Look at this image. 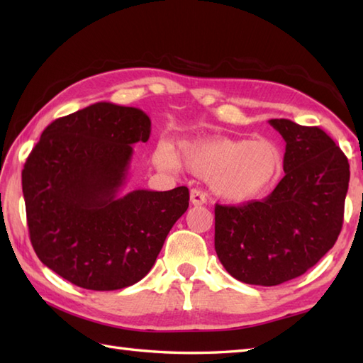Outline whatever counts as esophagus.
I'll return each instance as SVG.
<instances>
[{
  "mask_svg": "<svg viewBox=\"0 0 363 363\" xmlns=\"http://www.w3.org/2000/svg\"><path fill=\"white\" fill-rule=\"evenodd\" d=\"M207 201V196L206 194H203L201 190L198 189H191L190 190V203L194 206H201V204H206Z\"/></svg>",
  "mask_w": 363,
  "mask_h": 363,
  "instance_id": "obj_1",
  "label": "esophagus"
}]
</instances>
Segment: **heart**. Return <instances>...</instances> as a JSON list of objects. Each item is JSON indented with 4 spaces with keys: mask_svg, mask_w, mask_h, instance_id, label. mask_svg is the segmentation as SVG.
I'll return each instance as SVG.
<instances>
[{
    "mask_svg": "<svg viewBox=\"0 0 363 363\" xmlns=\"http://www.w3.org/2000/svg\"><path fill=\"white\" fill-rule=\"evenodd\" d=\"M154 165L167 172L179 167L172 145L157 143L152 152ZM181 164L190 173L207 177L215 196L230 204H245L264 196L279 181L284 169L277 146L259 138L213 137L181 143Z\"/></svg>",
    "mask_w": 363,
    "mask_h": 363,
    "instance_id": "heart-1",
    "label": "heart"
}]
</instances>
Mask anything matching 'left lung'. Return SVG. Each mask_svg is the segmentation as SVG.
Masks as SVG:
<instances>
[{"mask_svg": "<svg viewBox=\"0 0 363 363\" xmlns=\"http://www.w3.org/2000/svg\"><path fill=\"white\" fill-rule=\"evenodd\" d=\"M268 123L285 140V176L264 201L215 206V251L237 281L272 287L304 274L337 242L350 164L318 126Z\"/></svg>", "mask_w": 363, "mask_h": 363, "instance_id": "1", "label": "left lung"}]
</instances>
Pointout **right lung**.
<instances>
[{
    "mask_svg": "<svg viewBox=\"0 0 363 363\" xmlns=\"http://www.w3.org/2000/svg\"><path fill=\"white\" fill-rule=\"evenodd\" d=\"M150 134L143 111L96 103L54 120L28 156L21 186L30 243L78 287L109 291L143 279L187 211L184 186L120 196L133 145Z\"/></svg>",
    "mask_w": 363,
    "mask_h": 363,
    "instance_id": "add662e5",
    "label": "right lung"
}]
</instances>
